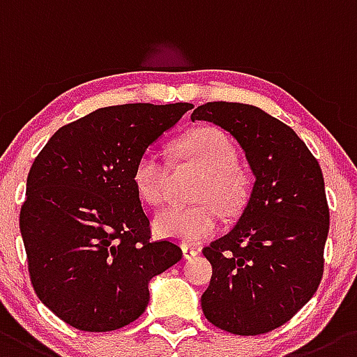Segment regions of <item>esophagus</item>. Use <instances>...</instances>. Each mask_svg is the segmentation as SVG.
Returning a JSON list of instances; mask_svg holds the SVG:
<instances>
[{"label": "esophagus", "mask_w": 357, "mask_h": 357, "mask_svg": "<svg viewBox=\"0 0 357 357\" xmlns=\"http://www.w3.org/2000/svg\"><path fill=\"white\" fill-rule=\"evenodd\" d=\"M181 249H183V256H185L186 259H192V258H195V256L199 255V249H197V247H192V245H183Z\"/></svg>", "instance_id": "esophagus-1"}]
</instances>
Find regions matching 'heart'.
<instances>
[{"mask_svg": "<svg viewBox=\"0 0 357 357\" xmlns=\"http://www.w3.org/2000/svg\"><path fill=\"white\" fill-rule=\"evenodd\" d=\"M183 160L204 171L195 186L194 206H169L155 218V231L169 240L183 243L208 238L218 227V208L226 215H236L243 208L249 186L236 167V147L224 131L201 128L178 144ZM171 169L156 151H144L133 167L135 190L147 204L158 206L169 195Z\"/></svg>", "mask_w": 357, "mask_h": 357, "instance_id": "obj_1", "label": "heart"}]
</instances>
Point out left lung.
Here are the masks:
<instances>
[{
    "instance_id": "obj_1",
    "label": "left lung",
    "mask_w": 357,
    "mask_h": 357,
    "mask_svg": "<svg viewBox=\"0 0 357 357\" xmlns=\"http://www.w3.org/2000/svg\"><path fill=\"white\" fill-rule=\"evenodd\" d=\"M192 121L229 131L256 178L236 226L202 249L213 268L202 313L233 335H263L287 324L322 279L329 233L322 169L290 126L250 105L206 102Z\"/></svg>"
}]
</instances>
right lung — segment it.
Wrapping results in <instances>:
<instances>
[{
  "label": "right lung",
  "instance_id": "add662e5",
  "mask_svg": "<svg viewBox=\"0 0 357 357\" xmlns=\"http://www.w3.org/2000/svg\"><path fill=\"white\" fill-rule=\"evenodd\" d=\"M190 102L117 105L66 124L30 169L19 215L37 297L79 331L135 322L149 281L181 259L171 240H151L133 167Z\"/></svg>",
  "mask_w": 357,
  "mask_h": 357
}]
</instances>
